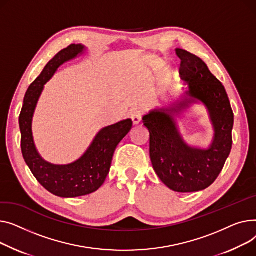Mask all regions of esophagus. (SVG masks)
<instances>
[{
	"mask_svg": "<svg viewBox=\"0 0 256 256\" xmlns=\"http://www.w3.org/2000/svg\"><path fill=\"white\" fill-rule=\"evenodd\" d=\"M142 110H134L131 114V118H132V122L134 125H138L142 121Z\"/></svg>",
	"mask_w": 256,
	"mask_h": 256,
	"instance_id": "esophagus-1",
	"label": "esophagus"
}]
</instances>
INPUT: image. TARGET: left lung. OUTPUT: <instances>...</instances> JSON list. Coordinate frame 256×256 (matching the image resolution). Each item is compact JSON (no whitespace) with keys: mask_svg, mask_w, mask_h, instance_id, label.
Listing matches in <instances>:
<instances>
[{"mask_svg":"<svg viewBox=\"0 0 256 256\" xmlns=\"http://www.w3.org/2000/svg\"><path fill=\"white\" fill-rule=\"evenodd\" d=\"M176 54L188 90L181 100L151 110L142 122L150 132V157L159 178L176 192H196L215 182L230 156L234 112L223 84L202 60L181 48ZM198 100L206 105L214 128V142L208 149L187 145L174 121V115Z\"/></svg>","mask_w":256,"mask_h":256,"instance_id":"1","label":"left lung"}]
</instances>
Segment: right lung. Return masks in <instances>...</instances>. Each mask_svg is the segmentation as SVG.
<instances>
[{
  "label": "right lung",
  "instance_id": "1",
  "mask_svg": "<svg viewBox=\"0 0 256 256\" xmlns=\"http://www.w3.org/2000/svg\"><path fill=\"white\" fill-rule=\"evenodd\" d=\"M84 50L86 48L82 44H71L58 52L28 86L20 114V146L26 165L45 189L56 196L66 198L93 193L103 185L110 172L116 146L132 128L130 118L102 128L86 153L70 164H52L39 155L33 140L32 121L44 84L60 66L82 54Z\"/></svg>",
  "mask_w": 256,
  "mask_h": 256
}]
</instances>
